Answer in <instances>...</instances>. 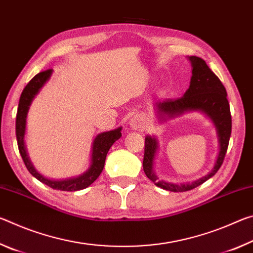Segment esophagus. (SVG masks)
Segmentation results:
<instances>
[{"mask_svg":"<svg viewBox=\"0 0 253 253\" xmlns=\"http://www.w3.org/2000/svg\"><path fill=\"white\" fill-rule=\"evenodd\" d=\"M130 125L134 129H139V128H143L145 126V119L142 116H135L131 118Z\"/></svg>","mask_w":253,"mask_h":253,"instance_id":"1","label":"esophagus"}]
</instances>
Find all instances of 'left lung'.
I'll list each match as a JSON object with an SVG mask.
<instances>
[{"instance_id":"8db88e82","label":"left lung","mask_w":253,"mask_h":253,"mask_svg":"<svg viewBox=\"0 0 253 253\" xmlns=\"http://www.w3.org/2000/svg\"><path fill=\"white\" fill-rule=\"evenodd\" d=\"M188 59L192 63V68H193L192 69L190 87L181 98L158 101L156 104L158 116L162 119H165L166 116L174 117L185 113V111H203L212 119V122L216 127L220 142V152L213 169L208 175H205L204 177L198 179V181L186 184H173L165 181H158V177L153 170V163L157 149V142L154 137L147 136L145 138L143 160L144 172L156 186L170 192H185L193 190L201 184L207 182L213 175H215L224 161L225 153L228 151L229 146L231 128H232L230 105L228 98H226V90L223 84L217 78V76L210 69L207 62L202 58L192 55Z\"/></svg>"}]
</instances>
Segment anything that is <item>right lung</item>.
<instances>
[{
    "instance_id": "add662e5",
    "label": "right lung",
    "mask_w": 253,
    "mask_h": 253,
    "mask_svg": "<svg viewBox=\"0 0 253 253\" xmlns=\"http://www.w3.org/2000/svg\"><path fill=\"white\" fill-rule=\"evenodd\" d=\"M51 74H52V69L39 72V74L34 76L33 78L29 81V84L25 85L22 93H21L15 121V134L16 140H18L19 152L24 162L25 168L28 169L29 172L31 173L34 177L39 179L40 182L44 183L45 185L52 187L54 190L68 192L84 190V188L88 187L90 184L95 182L102 172L105 166L107 153H108L109 148L113 146V144L116 142L117 139L121 138L122 128L119 127L117 129L101 132V134L96 137L92 145L90 169H89L84 174L75 178L63 179V181H52V179H48L42 176L41 174H39L36 169H34L31 162L29 160L27 152H25L23 137L25 132V121H27L29 107L31 105L33 98L36 97L37 93L39 92V90L42 88V85H43L46 83V80L50 78Z\"/></svg>"
}]
</instances>
